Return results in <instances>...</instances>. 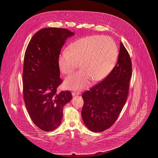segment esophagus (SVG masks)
Wrapping results in <instances>:
<instances>
[{"instance_id":"1","label":"esophagus","mask_w":158,"mask_h":158,"mask_svg":"<svg viewBox=\"0 0 158 158\" xmlns=\"http://www.w3.org/2000/svg\"><path fill=\"white\" fill-rule=\"evenodd\" d=\"M79 94V93H76V92H72V95H73V96H74V95H78Z\"/></svg>"}]
</instances>
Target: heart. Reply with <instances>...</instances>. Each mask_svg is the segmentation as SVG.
I'll return each mask as SVG.
<instances>
[{"mask_svg":"<svg viewBox=\"0 0 158 158\" xmlns=\"http://www.w3.org/2000/svg\"><path fill=\"white\" fill-rule=\"evenodd\" d=\"M59 55L57 64L61 72L69 74L64 82L68 89L80 90L90 80L96 83L106 77L114 68L118 56L117 45L111 38L101 35L83 37L75 40Z\"/></svg>","mask_w":158,"mask_h":158,"instance_id":"1","label":"heart"}]
</instances>
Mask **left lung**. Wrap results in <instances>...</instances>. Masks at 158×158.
<instances>
[{"label":"left lung","mask_w":158,"mask_h":158,"mask_svg":"<svg viewBox=\"0 0 158 158\" xmlns=\"http://www.w3.org/2000/svg\"><path fill=\"white\" fill-rule=\"evenodd\" d=\"M118 63L106 78L82 94V118L93 132L110 128L126 103L132 73L131 57L120 42Z\"/></svg>","instance_id":"1"}]
</instances>
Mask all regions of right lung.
<instances>
[{"instance_id":"right-lung-1","label":"right lung","mask_w":158,"mask_h":158,"mask_svg":"<svg viewBox=\"0 0 158 158\" xmlns=\"http://www.w3.org/2000/svg\"><path fill=\"white\" fill-rule=\"evenodd\" d=\"M73 35L64 28H44L34 35L25 53L24 102L31 120L44 131L60 125L63 107L72 99L69 91L57 92L62 83L57 59L65 40Z\"/></svg>"}]
</instances>
